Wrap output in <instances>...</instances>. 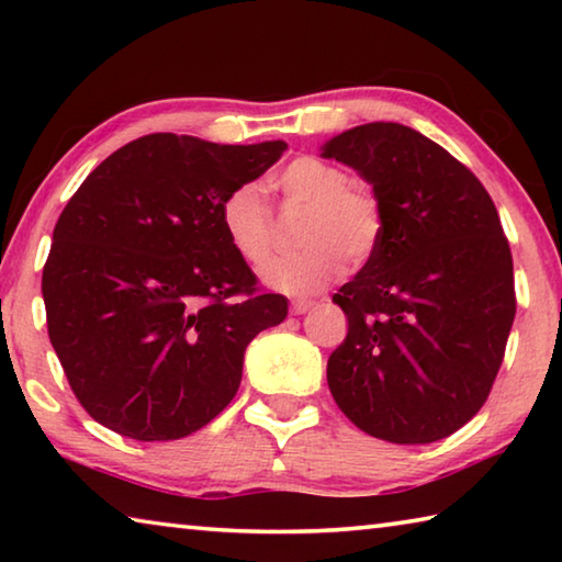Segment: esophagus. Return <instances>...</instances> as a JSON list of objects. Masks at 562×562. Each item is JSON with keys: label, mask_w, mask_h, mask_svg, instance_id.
Returning <instances> with one entry per match:
<instances>
[{"label": "esophagus", "mask_w": 562, "mask_h": 562, "mask_svg": "<svg viewBox=\"0 0 562 562\" xmlns=\"http://www.w3.org/2000/svg\"><path fill=\"white\" fill-rule=\"evenodd\" d=\"M312 307H315V302H310V300H294V302L290 304V312H292V315H304V312L312 310Z\"/></svg>", "instance_id": "34e87169"}]
</instances>
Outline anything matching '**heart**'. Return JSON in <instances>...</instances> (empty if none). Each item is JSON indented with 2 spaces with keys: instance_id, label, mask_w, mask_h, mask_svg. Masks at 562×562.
<instances>
[{
  "instance_id": "1",
  "label": "heart",
  "mask_w": 562,
  "mask_h": 562,
  "mask_svg": "<svg viewBox=\"0 0 562 562\" xmlns=\"http://www.w3.org/2000/svg\"><path fill=\"white\" fill-rule=\"evenodd\" d=\"M290 205L307 207L297 240L300 252L272 260L262 278L272 290L315 294L341 278L345 265L361 268L384 237V207L372 186L349 180L345 170L317 156H300L278 178ZM221 225L247 265H262L274 247V221L265 188L255 180L235 186L221 203Z\"/></svg>"
}]
</instances>
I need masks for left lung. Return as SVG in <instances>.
<instances>
[{
	"instance_id": "obj_1",
	"label": "left lung",
	"mask_w": 562,
	"mask_h": 562,
	"mask_svg": "<svg viewBox=\"0 0 562 562\" xmlns=\"http://www.w3.org/2000/svg\"><path fill=\"white\" fill-rule=\"evenodd\" d=\"M384 207L374 258L331 297L349 331L327 384L351 424L431 443L486 404L516 317L513 258L488 190L402 123H364L325 146Z\"/></svg>"
}]
</instances>
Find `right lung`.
<instances>
[{"label": "right lung", "instance_id": "right-lung-1", "mask_svg": "<svg viewBox=\"0 0 562 562\" xmlns=\"http://www.w3.org/2000/svg\"><path fill=\"white\" fill-rule=\"evenodd\" d=\"M284 150L150 133L66 203L42 274L46 327L71 392L106 429L136 441L203 429L237 394L247 345L288 317L221 225L223 198Z\"/></svg>", "mask_w": 562, "mask_h": 562}]
</instances>
